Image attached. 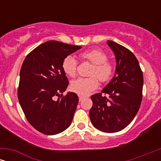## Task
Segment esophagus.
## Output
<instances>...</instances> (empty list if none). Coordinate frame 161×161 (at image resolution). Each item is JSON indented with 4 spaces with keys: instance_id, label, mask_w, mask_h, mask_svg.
I'll list each match as a JSON object with an SVG mask.
<instances>
[{
    "instance_id": "esophagus-1",
    "label": "esophagus",
    "mask_w": 161,
    "mask_h": 161,
    "mask_svg": "<svg viewBox=\"0 0 161 161\" xmlns=\"http://www.w3.org/2000/svg\"><path fill=\"white\" fill-rule=\"evenodd\" d=\"M78 97H79V101H80V102H81V101H82V100H83V97H82V96H80V95H79Z\"/></svg>"
}]
</instances>
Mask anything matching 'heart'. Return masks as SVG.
Segmentation results:
<instances>
[{
	"mask_svg": "<svg viewBox=\"0 0 161 161\" xmlns=\"http://www.w3.org/2000/svg\"><path fill=\"white\" fill-rule=\"evenodd\" d=\"M80 58L92 64L89 78H79L71 83L70 89L79 95L87 96L98 87L99 82L108 81L114 72V64L108 60V55L103 50L92 48L80 53ZM63 71L67 76L74 78L77 74L78 61L72 56H67L61 64Z\"/></svg>",
	"mask_w": 161,
	"mask_h": 161,
	"instance_id": "obj_1",
	"label": "heart"
}]
</instances>
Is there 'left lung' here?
<instances>
[{
	"label": "left lung",
	"instance_id": "left-lung-1",
	"mask_svg": "<svg viewBox=\"0 0 161 161\" xmlns=\"http://www.w3.org/2000/svg\"><path fill=\"white\" fill-rule=\"evenodd\" d=\"M107 44L116 56L115 75L101 93L91 97L93 105L89 117L97 129L116 133L125 128L137 114L144 78L138 59L130 50L113 41Z\"/></svg>",
	"mask_w": 161,
	"mask_h": 161
}]
</instances>
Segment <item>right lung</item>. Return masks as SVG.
<instances>
[{
    "instance_id": "obj_1",
    "label": "right lung",
    "mask_w": 161,
    "mask_h": 161,
    "mask_svg": "<svg viewBox=\"0 0 161 161\" xmlns=\"http://www.w3.org/2000/svg\"><path fill=\"white\" fill-rule=\"evenodd\" d=\"M80 48L48 41L30 52L23 61L17 97L28 122L42 133L56 135L71 125L78 97L73 92L63 95L69 81L61 64Z\"/></svg>"
}]
</instances>
